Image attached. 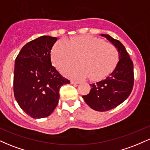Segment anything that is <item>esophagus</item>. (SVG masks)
I'll return each mask as SVG.
<instances>
[{"instance_id":"1","label":"esophagus","mask_w":150,"mask_h":150,"mask_svg":"<svg viewBox=\"0 0 150 150\" xmlns=\"http://www.w3.org/2000/svg\"><path fill=\"white\" fill-rule=\"evenodd\" d=\"M71 84H79L80 83V81L77 80H71Z\"/></svg>"}]
</instances>
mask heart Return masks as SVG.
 <instances>
[{
    "label": "heart",
    "mask_w": 150,
    "mask_h": 150,
    "mask_svg": "<svg viewBox=\"0 0 150 150\" xmlns=\"http://www.w3.org/2000/svg\"><path fill=\"white\" fill-rule=\"evenodd\" d=\"M77 57L80 63L66 67L63 73L73 78L89 76L91 80H97L114 69L118 63V52L111 43L92 36L59 41L51 51V61L58 69L75 62Z\"/></svg>",
    "instance_id": "heart-1"
}]
</instances>
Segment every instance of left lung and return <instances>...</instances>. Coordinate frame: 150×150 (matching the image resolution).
Returning <instances> with one entry per match:
<instances>
[{
	"label": "left lung",
	"instance_id": "1",
	"mask_svg": "<svg viewBox=\"0 0 150 150\" xmlns=\"http://www.w3.org/2000/svg\"><path fill=\"white\" fill-rule=\"evenodd\" d=\"M118 50L119 61L113 71L104 80L90 84L88 94L82 98L89 107L97 111H106L123 103L132 92L134 83L133 63L125 46L108 34H101Z\"/></svg>",
	"mask_w": 150,
	"mask_h": 150
}]
</instances>
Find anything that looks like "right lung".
Segmentation results:
<instances>
[{"instance_id":"right-lung-1","label":"right lung","mask_w":150,"mask_h":150,"mask_svg":"<svg viewBox=\"0 0 150 150\" xmlns=\"http://www.w3.org/2000/svg\"><path fill=\"white\" fill-rule=\"evenodd\" d=\"M57 38L42 36L27 43L15 59L13 89L20 107L33 118L49 116L57 106L59 89L70 80L51 64Z\"/></svg>"}]
</instances>
